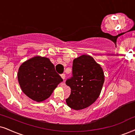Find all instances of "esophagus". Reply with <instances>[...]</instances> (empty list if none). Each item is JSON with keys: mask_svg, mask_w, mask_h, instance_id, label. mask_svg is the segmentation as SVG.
Returning <instances> with one entry per match:
<instances>
[{"mask_svg": "<svg viewBox=\"0 0 135 135\" xmlns=\"http://www.w3.org/2000/svg\"><path fill=\"white\" fill-rule=\"evenodd\" d=\"M61 78H62V79H63V80H64L65 78H66V75H65V74H61Z\"/></svg>", "mask_w": 135, "mask_h": 135, "instance_id": "1", "label": "esophagus"}]
</instances>
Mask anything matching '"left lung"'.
Listing matches in <instances>:
<instances>
[{"label": "left lung", "instance_id": "1", "mask_svg": "<svg viewBox=\"0 0 135 135\" xmlns=\"http://www.w3.org/2000/svg\"><path fill=\"white\" fill-rule=\"evenodd\" d=\"M104 82L101 65L89 55H82L73 61V77L66 81L71 94L66 99L68 106L81 110L91 106L100 95Z\"/></svg>", "mask_w": 135, "mask_h": 135}]
</instances>
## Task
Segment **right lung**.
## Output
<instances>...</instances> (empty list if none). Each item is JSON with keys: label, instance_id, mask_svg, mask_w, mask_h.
I'll list each match as a JSON object with an SVG mask.
<instances>
[{"label": "right lung", "instance_id": "1", "mask_svg": "<svg viewBox=\"0 0 135 135\" xmlns=\"http://www.w3.org/2000/svg\"><path fill=\"white\" fill-rule=\"evenodd\" d=\"M17 78L23 93L38 103L49 98L63 81L49 58L39 56L27 60L20 66Z\"/></svg>", "mask_w": 135, "mask_h": 135}]
</instances>
